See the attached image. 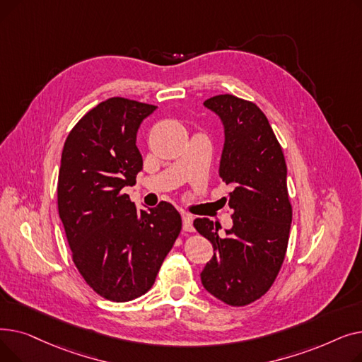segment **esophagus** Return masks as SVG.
<instances>
[{
	"label": "esophagus",
	"instance_id": "34e87169",
	"mask_svg": "<svg viewBox=\"0 0 362 362\" xmlns=\"http://www.w3.org/2000/svg\"><path fill=\"white\" fill-rule=\"evenodd\" d=\"M182 221H183V230L185 232H194V226H192V217L189 214H182Z\"/></svg>",
	"mask_w": 362,
	"mask_h": 362
}]
</instances>
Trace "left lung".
<instances>
[{
  "instance_id": "obj_1",
  "label": "left lung",
  "mask_w": 362,
  "mask_h": 362,
  "mask_svg": "<svg viewBox=\"0 0 362 362\" xmlns=\"http://www.w3.org/2000/svg\"><path fill=\"white\" fill-rule=\"evenodd\" d=\"M204 105L217 112L226 142L220 176L232 186L223 199L233 227L197 218L195 229L213 243L214 257L201 273L204 288L227 305L245 307L270 291L281 269L292 223L286 161L274 132L257 104L230 93Z\"/></svg>"
}]
</instances>
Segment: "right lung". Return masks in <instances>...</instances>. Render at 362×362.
<instances>
[{
    "label": "right lung",
    "instance_id": "1",
    "mask_svg": "<svg viewBox=\"0 0 362 362\" xmlns=\"http://www.w3.org/2000/svg\"><path fill=\"white\" fill-rule=\"evenodd\" d=\"M157 105L112 97L89 110L64 142L57 202L71 259L100 296L145 295L182 230L176 208L161 201L138 211L124 186L144 161L136 133Z\"/></svg>",
    "mask_w": 362,
    "mask_h": 362
}]
</instances>
